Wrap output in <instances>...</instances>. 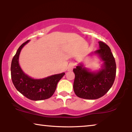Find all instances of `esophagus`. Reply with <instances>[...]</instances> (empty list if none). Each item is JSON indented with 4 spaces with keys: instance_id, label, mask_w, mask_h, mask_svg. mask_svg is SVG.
<instances>
[{
    "instance_id": "34e87169",
    "label": "esophagus",
    "mask_w": 132,
    "mask_h": 132,
    "mask_svg": "<svg viewBox=\"0 0 132 132\" xmlns=\"http://www.w3.org/2000/svg\"><path fill=\"white\" fill-rule=\"evenodd\" d=\"M73 68H74V64L71 63V64H69L67 69H68V71H71V70H73Z\"/></svg>"
}]
</instances>
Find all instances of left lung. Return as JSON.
Segmentation results:
<instances>
[{
    "label": "left lung",
    "mask_w": 132,
    "mask_h": 132,
    "mask_svg": "<svg viewBox=\"0 0 132 132\" xmlns=\"http://www.w3.org/2000/svg\"><path fill=\"white\" fill-rule=\"evenodd\" d=\"M98 43L100 49L94 53L97 54L104 62L102 69L92 72L80 64L73 69L75 74L73 90L78 97L83 99L95 100L102 97L115 81L117 70L115 58L110 48L105 42Z\"/></svg>",
    "instance_id": "8db88e82"
}]
</instances>
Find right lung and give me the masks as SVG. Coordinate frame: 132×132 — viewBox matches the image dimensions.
Here are the masks:
<instances>
[{
  "label": "right lung",
  "instance_id": "obj_1",
  "mask_svg": "<svg viewBox=\"0 0 132 132\" xmlns=\"http://www.w3.org/2000/svg\"><path fill=\"white\" fill-rule=\"evenodd\" d=\"M29 40L20 46L13 57L11 64V77L15 88L28 99L33 101L46 100L52 97L56 88L57 84L64 73L54 75L42 79H34L21 70L19 58L21 49Z\"/></svg>",
  "mask_w": 132,
  "mask_h": 132
}]
</instances>
